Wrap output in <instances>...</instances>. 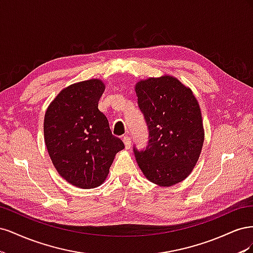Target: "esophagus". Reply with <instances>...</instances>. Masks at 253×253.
I'll list each match as a JSON object with an SVG mask.
<instances>
[{
    "mask_svg": "<svg viewBox=\"0 0 253 253\" xmlns=\"http://www.w3.org/2000/svg\"><path fill=\"white\" fill-rule=\"evenodd\" d=\"M122 140H124V142H125L126 149H129V148H131V137L126 135V136L122 137Z\"/></svg>",
    "mask_w": 253,
    "mask_h": 253,
    "instance_id": "obj_1",
    "label": "esophagus"
}]
</instances>
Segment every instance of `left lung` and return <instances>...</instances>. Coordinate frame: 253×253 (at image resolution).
<instances>
[{
    "label": "left lung",
    "mask_w": 253,
    "mask_h": 253,
    "mask_svg": "<svg viewBox=\"0 0 253 253\" xmlns=\"http://www.w3.org/2000/svg\"><path fill=\"white\" fill-rule=\"evenodd\" d=\"M135 90L150 138L145 150L134 148L137 164L151 182L176 185L201 155L205 132L200 104L192 90L169 75L140 80Z\"/></svg>",
    "instance_id": "8db88e82"
}]
</instances>
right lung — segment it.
Wrapping results in <instances>:
<instances>
[{"label":"right lung","instance_id":"obj_1","mask_svg":"<svg viewBox=\"0 0 253 253\" xmlns=\"http://www.w3.org/2000/svg\"><path fill=\"white\" fill-rule=\"evenodd\" d=\"M104 88L99 79L74 83L60 91L44 117V139L53 166L67 182L82 189L102 185L115 155L125 149L98 109Z\"/></svg>","mask_w":253,"mask_h":253}]
</instances>
